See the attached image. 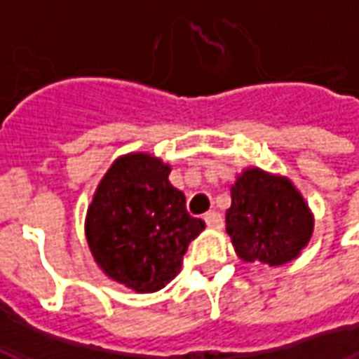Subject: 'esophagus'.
<instances>
[{
	"mask_svg": "<svg viewBox=\"0 0 359 359\" xmlns=\"http://www.w3.org/2000/svg\"><path fill=\"white\" fill-rule=\"evenodd\" d=\"M203 221H205L208 229H221V226H223V217H221V213H217V211L205 213Z\"/></svg>",
	"mask_w": 359,
	"mask_h": 359,
	"instance_id": "obj_1",
	"label": "esophagus"
}]
</instances>
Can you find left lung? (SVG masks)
<instances>
[{
    "mask_svg": "<svg viewBox=\"0 0 359 359\" xmlns=\"http://www.w3.org/2000/svg\"><path fill=\"white\" fill-rule=\"evenodd\" d=\"M226 233L242 262L269 267L300 256L313 233V215L286 177L250 167L231 187Z\"/></svg>",
    "mask_w": 359,
    "mask_h": 359,
    "instance_id": "left-lung-1",
    "label": "left lung"
}]
</instances>
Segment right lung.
<instances>
[{
  "mask_svg": "<svg viewBox=\"0 0 359 359\" xmlns=\"http://www.w3.org/2000/svg\"><path fill=\"white\" fill-rule=\"evenodd\" d=\"M171 167L149 154L115 159L86 213V241L100 269L136 292L177 277L188 244L205 229L169 182Z\"/></svg>",
  "mask_w": 359,
  "mask_h": 359,
  "instance_id": "obj_1",
  "label": "right lung"
}]
</instances>
